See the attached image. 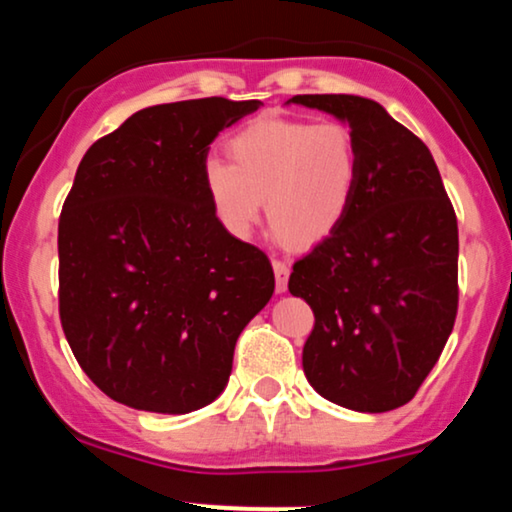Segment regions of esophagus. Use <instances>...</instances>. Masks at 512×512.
<instances>
[{
  "label": "esophagus",
  "instance_id": "obj_1",
  "mask_svg": "<svg viewBox=\"0 0 512 512\" xmlns=\"http://www.w3.org/2000/svg\"><path fill=\"white\" fill-rule=\"evenodd\" d=\"M274 276H276V293H284L286 286H289V274H291V264L284 260H274Z\"/></svg>",
  "mask_w": 512,
  "mask_h": 512
}]
</instances>
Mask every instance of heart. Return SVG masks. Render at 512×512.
Segmentation results:
<instances>
[{"mask_svg":"<svg viewBox=\"0 0 512 512\" xmlns=\"http://www.w3.org/2000/svg\"><path fill=\"white\" fill-rule=\"evenodd\" d=\"M231 166L207 158L204 190L216 219L231 236L248 238L262 202L276 236L296 245L327 238L354 202L361 151L339 120L250 122L226 144Z\"/></svg>","mask_w":512,"mask_h":512,"instance_id":"obj_1","label":"heart"}]
</instances>
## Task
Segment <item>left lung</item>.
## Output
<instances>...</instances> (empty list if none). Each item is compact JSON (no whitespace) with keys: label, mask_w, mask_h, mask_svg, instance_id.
Masks as SVG:
<instances>
[{"label":"left lung","mask_w":512,"mask_h":512,"mask_svg":"<svg viewBox=\"0 0 512 512\" xmlns=\"http://www.w3.org/2000/svg\"><path fill=\"white\" fill-rule=\"evenodd\" d=\"M291 101L346 122L361 151L344 221L289 279L315 315L305 378L339 407L397 409L419 392L455 325V209L428 146L380 103L344 93Z\"/></svg>","instance_id":"obj_1"}]
</instances>
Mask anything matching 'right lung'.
<instances>
[{"instance_id": "right-lung-1", "label": "right lung", "mask_w": 512, "mask_h": 512, "mask_svg": "<svg viewBox=\"0 0 512 512\" xmlns=\"http://www.w3.org/2000/svg\"><path fill=\"white\" fill-rule=\"evenodd\" d=\"M260 105L214 96L144 108L76 168L57 228L60 320L115 402L207 407L240 332L272 298V262L221 226L202 178L209 144Z\"/></svg>"}]
</instances>
